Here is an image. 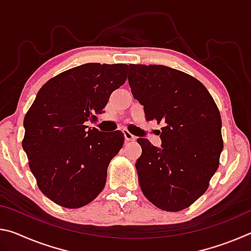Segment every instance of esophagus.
Listing matches in <instances>:
<instances>
[{
    "instance_id": "esophagus-1",
    "label": "esophagus",
    "mask_w": 251,
    "mask_h": 251,
    "mask_svg": "<svg viewBox=\"0 0 251 251\" xmlns=\"http://www.w3.org/2000/svg\"><path fill=\"white\" fill-rule=\"evenodd\" d=\"M123 133H124V136H125V139H126V141H128V142H133V141H135V139H136L135 136H134L133 134H130L129 131L127 130V129H124V130H123Z\"/></svg>"
}]
</instances>
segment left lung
Returning <instances> with one entry per match:
<instances>
[{"label":"left lung","instance_id":"8db88e82","mask_svg":"<svg viewBox=\"0 0 251 251\" xmlns=\"http://www.w3.org/2000/svg\"><path fill=\"white\" fill-rule=\"evenodd\" d=\"M128 83L146 120L163 123L160 147L137 139L142 192L160 209H185L206 192L219 166L224 142L217 105L198 79L165 65L129 64Z\"/></svg>","mask_w":251,"mask_h":251}]
</instances>
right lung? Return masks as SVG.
Here are the masks:
<instances>
[{
	"instance_id": "add662e5",
	"label": "right lung",
	"mask_w": 251,
	"mask_h": 251,
	"mask_svg": "<svg viewBox=\"0 0 251 251\" xmlns=\"http://www.w3.org/2000/svg\"><path fill=\"white\" fill-rule=\"evenodd\" d=\"M126 64L87 63L46 82L24 118L29 168L46 197L65 208L90 203L103 190L109 161L124 144L121 130L87 126L127 78Z\"/></svg>"
}]
</instances>
